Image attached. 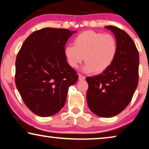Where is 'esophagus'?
<instances>
[{
    "label": "esophagus",
    "mask_w": 149,
    "mask_h": 149,
    "mask_svg": "<svg viewBox=\"0 0 149 149\" xmlns=\"http://www.w3.org/2000/svg\"><path fill=\"white\" fill-rule=\"evenodd\" d=\"M86 79V77L84 76V75L79 74V80H84Z\"/></svg>",
    "instance_id": "34e87169"
}]
</instances>
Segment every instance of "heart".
I'll list each match as a JSON object with an SVG mask.
<instances>
[{"label":"heart","mask_w":149,"mask_h":149,"mask_svg":"<svg viewBox=\"0 0 149 149\" xmlns=\"http://www.w3.org/2000/svg\"><path fill=\"white\" fill-rule=\"evenodd\" d=\"M117 51V42L112 35L87 31L75 37L74 45L65 47L64 54L71 68H76L85 59L84 72L100 74L112 65Z\"/></svg>","instance_id":"b5f03b06"}]
</instances>
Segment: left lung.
Segmentation results:
<instances>
[{"mask_svg": "<svg viewBox=\"0 0 149 149\" xmlns=\"http://www.w3.org/2000/svg\"><path fill=\"white\" fill-rule=\"evenodd\" d=\"M106 29L114 35L116 56L112 65L101 74L86 77L88 107L97 116L110 118L126 108L139 82V54L129 35L113 26Z\"/></svg>", "mask_w": 149, "mask_h": 149, "instance_id": "left-lung-1", "label": "left lung"}]
</instances>
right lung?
Returning <instances> with one entry per match:
<instances>
[{
    "instance_id": "add662e5",
    "label": "right lung",
    "mask_w": 149,
    "mask_h": 149,
    "mask_svg": "<svg viewBox=\"0 0 149 149\" xmlns=\"http://www.w3.org/2000/svg\"><path fill=\"white\" fill-rule=\"evenodd\" d=\"M77 31L43 28L31 33L18 53L15 84L24 103L37 116H53L63 107L70 86L78 79L64 54Z\"/></svg>"
}]
</instances>
